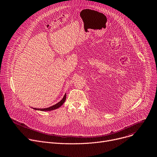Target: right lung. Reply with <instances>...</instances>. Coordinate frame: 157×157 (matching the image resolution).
I'll list each match as a JSON object with an SVG mask.
<instances>
[{"instance_id":"1","label":"right lung","mask_w":157,"mask_h":157,"mask_svg":"<svg viewBox=\"0 0 157 157\" xmlns=\"http://www.w3.org/2000/svg\"><path fill=\"white\" fill-rule=\"evenodd\" d=\"M66 94H65L63 98L62 99V100L61 101H59L58 103H57L56 104H55L54 105H52L50 107L48 108H44V109H37V108H33V109L35 110H41V111H50V110H52L56 109H58V107H59L60 106H61L63 105V104L66 101Z\"/></svg>"}]
</instances>
